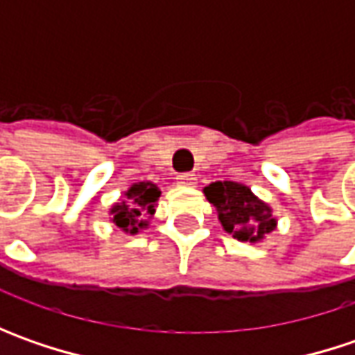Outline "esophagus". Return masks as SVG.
Segmentation results:
<instances>
[{
	"mask_svg": "<svg viewBox=\"0 0 355 355\" xmlns=\"http://www.w3.org/2000/svg\"><path fill=\"white\" fill-rule=\"evenodd\" d=\"M175 184L180 185V187H196L198 178L193 173H178L175 175Z\"/></svg>",
	"mask_w": 355,
	"mask_h": 355,
	"instance_id": "obj_1",
	"label": "esophagus"
}]
</instances>
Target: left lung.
Segmentation results:
<instances>
[{
  "instance_id": "8db88e82",
  "label": "left lung",
  "mask_w": 355,
  "mask_h": 355,
  "mask_svg": "<svg viewBox=\"0 0 355 355\" xmlns=\"http://www.w3.org/2000/svg\"><path fill=\"white\" fill-rule=\"evenodd\" d=\"M203 193L217 209L223 231L241 243H263L279 225L272 207L257 198L251 187L237 182H213Z\"/></svg>"
}]
</instances>
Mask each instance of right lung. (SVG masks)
<instances>
[{
  "instance_id": "obj_1",
  "label": "right lung",
  "mask_w": 355,
  "mask_h": 355,
  "mask_svg": "<svg viewBox=\"0 0 355 355\" xmlns=\"http://www.w3.org/2000/svg\"><path fill=\"white\" fill-rule=\"evenodd\" d=\"M124 198L110 205V221L126 235H138L150 227L157 207V198L162 196L154 182H136L122 193Z\"/></svg>"
}]
</instances>
